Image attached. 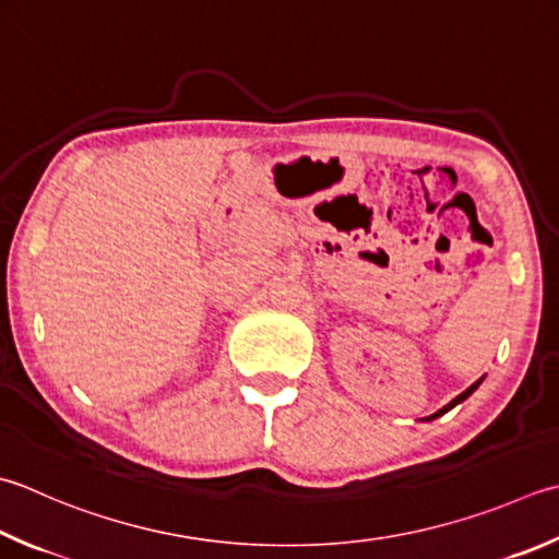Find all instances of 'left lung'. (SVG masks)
I'll return each mask as SVG.
<instances>
[{
  "label": "left lung",
  "mask_w": 559,
  "mask_h": 559,
  "mask_svg": "<svg viewBox=\"0 0 559 559\" xmlns=\"http://www.w3.org/2000/svg\"><path fill=\"white\" fill-rule=\"evenodd\" d=\"M479 382H483V378H479V380H477V382H473V385H469V388H467V390H465V392H461V395H457V397H455V400H453V402H448V404H445V407H443V409H439V412H436V414H431V417H426V421H431V419H436V417H441V414H445V412H448V409H453V407H455V404H457V402H463V400H465V397H469V395H473V392H475V390H477V385H479Z\"/></svg>",
  "instance_id": "left-lung-1"
}]
</instances>
